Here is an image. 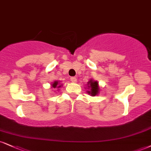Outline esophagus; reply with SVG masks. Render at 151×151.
Here are the masks:
<instances>
[{"label": "esophagus", "mask_w": 151, "mask_h": 151, "mask_svg": "<svg viewBox=\"0 0 151 151\" xmlns=\"http://www.w3.org/2000/svg\"><path fill=\"white\" fill-rule=\"evenodd\" d=\"M70 79L72 82H77V77H72L70 78Z\"/></svg>", "instance_id": "1"}]
</instances>
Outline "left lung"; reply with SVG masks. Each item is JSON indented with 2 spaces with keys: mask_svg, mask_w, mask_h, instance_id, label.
Returning <instances> with one entry per match:
<instances>
[{
  "mask_svg": "<svg viewBox=\"0 0 151 151\" xmlns=\"http://www.w3.org/2000/svg\"><path fill=\"white\" fill-rule=\"evenodd\" d=\"M88 84H89L90 86L88 87L91 88V91H88V93L91 94V96H96V94H98L99 91V86H98V82L97 81H93L92 80H90L88 82Z\"/></svg>",
  "mask_w": 151,
  "mask_h": 151,
  "instance_id": "obj_1",
  "label": "left lung"
}]
</instances>
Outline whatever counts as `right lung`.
Wrapping results in <instances>:
<instances>
[{"mask_svg":"<svg viewBox=\"0 0 151 151\" xmlns=\"http://www.w3.org/2000/svg\"><path fill=\"white\" fill-rule=\"evenodd\" d=\"M61 86H59V83H58V81H55L52 84V88H56V87H58V88H59V87H60Z\"/></svg>","mask_w":151,"mask_h":151,"instance_id":"right-lung-1","label":"right lung"}]
</instances>
